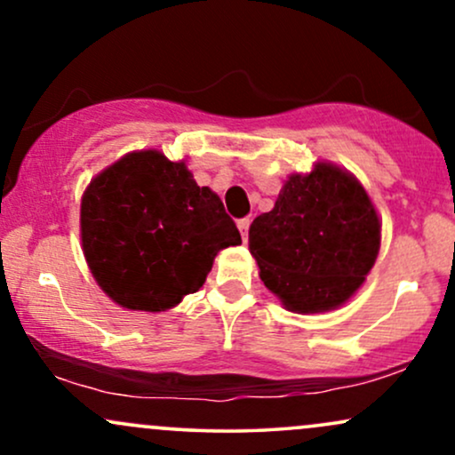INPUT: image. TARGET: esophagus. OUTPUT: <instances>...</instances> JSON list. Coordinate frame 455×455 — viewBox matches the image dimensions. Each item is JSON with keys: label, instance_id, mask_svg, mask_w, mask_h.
I'll return each mask as SVG.
<instances>
[{"label": "esophagus", "instance_id": "1", "mask_svg": "<svg viewBox=\"0 0 455 455\" xmlns=\"http://www.w3.org/2000/svg\"><path fill=\"white\" fill-rule=\"evenodd\" d=\"M250 218H243V220H239L237 222V228H239V233H242V237H243V242L245 239H248V228H250Z\"/></svg>", "mask_w": 455, "mask_h": 455}]
</instances>
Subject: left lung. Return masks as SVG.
<instances>
[{
    "label": "left lung",
    "instance_id": "1",
    "mask_svg": "<svg viewBox=\"0 0 455 455\" xmlns=\"http://www.w3.org/2000/svg\"><path fill=\"white\" fill-rule=\"evenodd\" d=\"M248 242L282 306L316 315L347 304L363 284L379 257L380 220L357 177L316 162L284 181L274 210L250 224Z\"/></svg>",
    "mask_w": 455,
    "mask_h": 455
}]
</instances>
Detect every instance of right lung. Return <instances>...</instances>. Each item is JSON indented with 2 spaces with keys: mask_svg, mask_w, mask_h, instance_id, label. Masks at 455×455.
I'll return each instance as SVG.
<instances>
[{
  "mask_svg": "<svg viewBox=\"0 0 455 455\" xmlns=\"http://www.w3.org/2000/svg\"><path fill=\"white\" fill-rule=\"evenodd\" d=\"M81 243L93 280L115 304L164 312L201 289L216 254L242 243V235L186 160L140 149L85 188Z\"/></svg>",
  "mask_w": 455,
  "mask_h": 455,
  "instance_id": "add662e5",
  "label": "right lung"
}]
</instances>
